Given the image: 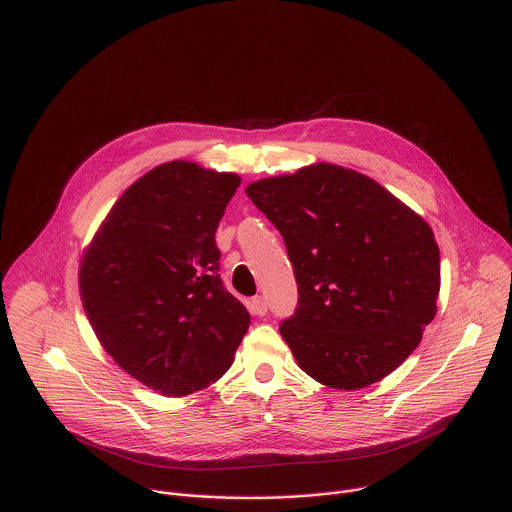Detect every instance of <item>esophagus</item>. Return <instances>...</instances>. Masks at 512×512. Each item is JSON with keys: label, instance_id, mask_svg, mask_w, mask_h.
<instances>
[{"label": "esophagus", "instance_id": "1", "mask_svg": "<svg viewBox=\"0 0 512 512\" xmlns=\"http://www.w3.org/2000/svg\"><path fill=\"white\" fill-rule=\"evenodd\" d=\"M246 306H248L250 314H256V316H264V314L268 312V304H266V300H264L262 296L250 298V300L246 302Z\"/></svg>", "mask_w": 512, "mask_h": 512}]
</instances>
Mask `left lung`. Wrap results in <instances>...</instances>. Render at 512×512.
Wrapping results in <instances>:
<instances>
[{
    "instance_id": "obj_1",
    "label": "left lung",
    "mask_w": 512,
    "mask_h": 512,
    "mask_svg": "<svg viewBox=\"0 0 512 512\" xmlns=\"http://www.w3.org/2000/svg\"><path fill=\"white\" fill-rule=\"evenodd\" d=\"M282 234L298 308L280 326L298 366L336 390L398 368L436 314L440 252L428 222L376 180L316 162L246 186Z\"/></svg>"
}]
</instances>
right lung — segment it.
<instances>
[{
    "label": "right lung",
    "mask_w": 512,
    "mask_h": 512,
    "mask_svg": "<svg viewBox=\"0 0 512 512\" xmlns=\"http://www.w3.org/2000/svg\"><path fill=\"white\" fill-rule=\"evenodd\" d=\"M242 178L172 160L138 178L84 248L78 284L102 348L144 386L186 396L232 366L250 314L222 284L216 228Z\"/></svg>",
    "instance_id": "add662e5"
}]
</instances>
